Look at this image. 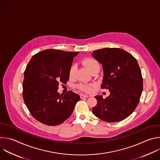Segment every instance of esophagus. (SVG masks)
<instances>
[{
    "mask_svg": "<svg viewBox=\"0 0 160 160\" xmlns=\"http://www.w3.org/2000/svg\"><path fill=\"white\" fill-rule=\"evenodd\" d=\"M88 97V95L87 94H81L80 95V98H87Z\"/></svg>",
    "mask_w": 160,
    "mask_h": 160,
    "instance_id": "34e87169",
    "label": "esophagus"
}]
</instances>
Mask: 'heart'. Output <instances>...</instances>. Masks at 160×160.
Returning a JSON list of instances; mask_svg holds the SVG:
<instances>
[{"instance_id":"1","label":"heart","mask_w":160,"mask_h":160,"mask_svg":"<svg viewBox=\"0 0 160 160\" xmlns=\"http://www.w3.org/2000/svg\"><path fill=\"white\" fill-rule=\"evenodd\" d=\"M82 64L85 65L90 72L95 67H100L99 63L95 59L91 58H85L82 60ZM76 70V66L75 65H72L69 70V77H73L75 72ZM92 85L91 84H85V83H80L77 85V87L85 92H89L92 90Z\"/></svg>"}]
</instances>
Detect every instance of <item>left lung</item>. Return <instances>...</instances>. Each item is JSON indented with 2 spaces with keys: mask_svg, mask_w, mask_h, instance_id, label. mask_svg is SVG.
I'll use <instances>...</instances> for the list:
<instances>
[{
  "mask_svg": "<svg viewBox=\"0 0 160 160\" xmlns=\"http://www.w3.org/2000/svg\"><path fill=\"white\" fill-rule=\"evenodd\" d=\"M92 56L102 65V88L110 92L105 99L97 95L92 109L98 118L108 122L121 121L136 108L142 91V77L136 58L126 51L116 48L93 51Z\"/></svg>",
  "mask_w": 160,
  "mask_h": 160,
  "instance_id": "left-lung-1",
  "label": "left lung"
}]
</instances>
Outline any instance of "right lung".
<instances>
[{
	"label": "right lung",
	"mask_w": 160,
	"mask_h": 160,
	"mask_svg": "<svg viewBox=\"0 0 160 160\" xmlns=\"http://www.w3.org/2000/svg\"><path fill=\"white\" fill-rule=\"evenodd\" d=\"M78 52L46 49L34 55L24 71L23 99L31 114L39 122L57 126L72 114L80 96L58 92L59 83L69 79V70Z\"/></svg>",
	"instance_id": "1"
}]
</instances>
